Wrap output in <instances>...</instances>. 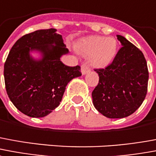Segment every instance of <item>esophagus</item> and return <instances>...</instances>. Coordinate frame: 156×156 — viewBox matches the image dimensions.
<instances>
[{
    "mask_svg": "<svg viewBox=\"0 0 156 156\" xmlns=\"http://www.w3.org/2000/svg\"><path fill=\"white\" fill-rule=\"evenodd\" d=\"M81 72L83 74H86L90 72V68L87 65V63H83L81 66Z\"/></svg>",
    "mask_w": 156,
    "mask_h": 156,
    "instance_id": "1",
    "label": "esophagus"
}]
</instances>
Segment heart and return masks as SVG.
<instances>
[{
	"label": "heart",
	"mask_w": 156,
	"mask_h": 156,
	"mask_svg": "<svg viewBox=\"0 0 156 156\" xmlns=\"http://www.w3.org/2000/svg\"><path fill=\"white\" fill-rule=\"evenodd\" d=\"M76 48L80 55L90 56V63L93 66L103 68L116 56L117 41L112 37L91 36L80 40Z\"/></svg>",
	"instance_id": "obj_1"
}]
</instances>
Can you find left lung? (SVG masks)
Segmentation results:
<instances>
[{
    "label": "left lung",
    "instance_id": "left-lung-1",
    "mask_svg": "<svg viewBox=\"0 0 156 156\" xmlns=\"http://www.w3.org/2000/svg\"><path fill=\"white\" fill-rule=\"evenodd\" d=\"M122 47L105 69H94L99 82L92 93L93 105L108 118L130 116L142 104L148 87L149 72L143 53L117 35Z\"/></svg>",
    "mask_w": 156,
    "mask_h": 156
}]
</instances>
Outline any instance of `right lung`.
Masks as SVG:
<instances>
[{
    "mask_svg": "<svg viewBox=\"0 0 156 156\" xmlns=\"http://www.w3.org/2000/svg\"><path fill=\"white\" fill-rule=\"evenodd\" d=\"M32 51L42 58L34 60ZM69 49L55 29L39 30L20 38L4 65L5 89L14 106L30 117H44L60 104L67 84L81 76L80 66L60 61Z\"/></svg>",
    "mask_w": 156,
    "mask_h": 156,
    "instance_id": "add662e5",
    "label": "right lung"
}]
</instances>
